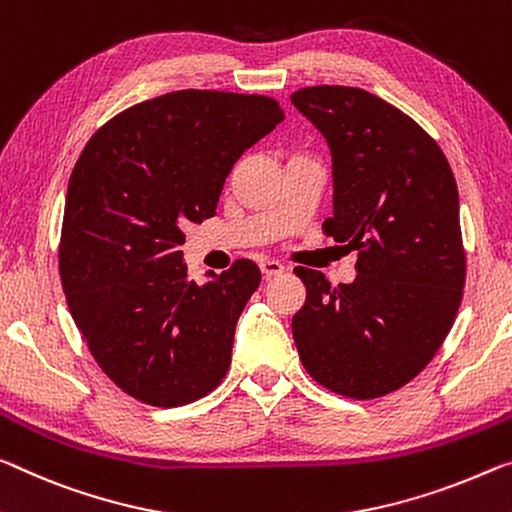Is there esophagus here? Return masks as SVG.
<instances>
[{"label":"esophagus","mask_w":512,"mask_h":512,"mask_svg":"<svg viewBox=\"0 0 512 512\" xmlns=\"http://www.w3.org/2000/svg\"><path fill=\"white\" fill-rule=\"evenodd\" d=\"M261 272H263L265 279H272V277H279L281 272H286V267H283L279 261L265 258V261H261Z\"/></svg>","instance_id":"obj_1"}]
</instances>
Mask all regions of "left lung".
Wrapping results in <instances>:
<instances>
[{
	"instance_id": "8db88e82",
	"label": "left lung",
	"mask_w": 512,
	"mask_h": 512,
	"mask_svg": "<svg viewBox=\"0 0 512 512\" xmlns=\"http://www.w3.org/2000/svg\"><path fill=\"white\" fill-rule=\"evenodd\" d=\"M293 105L332 151L334 212L322 229L357 251V279L334 288L297 267L300 359L322 387L380 398L419 375L453 327L465 288L458 185L419 123L355 86H306Z\"/></svg>"
}]
</instances>
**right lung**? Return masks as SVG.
I'll return each mask as SVG.
<instances>
[{
	"label": "right lung",
	"mask_w": 512,
	"mask_h": 512,
	"mask_svg": "<svg viewBox=\"0 0 512 512\" xmlns=\"http://www.w3.org/2000/svg\"><path fill=\"white\" fill-rule=\"evenodd\" d=\"M281 121L267 96L164 93L107 121L75 164L61 286L93 359L141 403H194L229 371L261 270L240 258L199 286L183 263V224L215 215L233 164Z\"/></svg>",
	"instance_id": "obj_1"
}]
</instances>
